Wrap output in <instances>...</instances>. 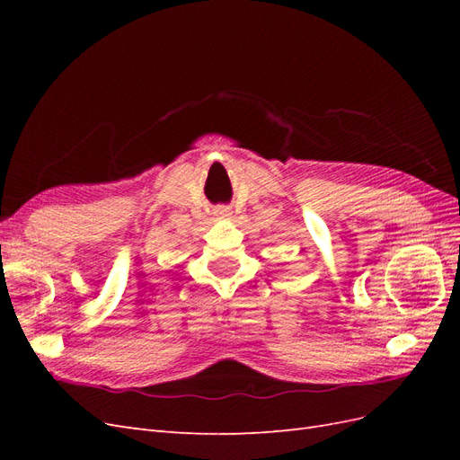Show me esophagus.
<instances>
[{"mask_svg": "<svg viewBox=\"0 0 460 460\" xmlns=\"http://www.w3.org/2000/svg\"><path fill=\"white\" fill-rule=\"evenodd\" d=\"M228 208H220V211H217V217H228Z\"/></svg>", "mask_w": 460, "mask_h": 460, "instance_id": "obj_1", "label": "esophagus"}]
</instances>
